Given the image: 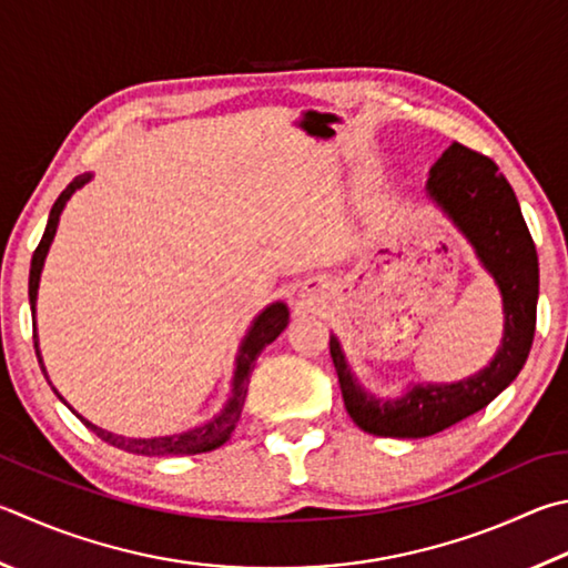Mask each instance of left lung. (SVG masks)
Wrapping results in <instances>:
<instances>
[{"label": "left lung", "mask_w": 568, "mask_h": 568, "mask_svg": "<svg viewBox=\"0 0 568 568\" xmlns=\"http://www.w3.org/2000/svg\"><path fill=\"white\" fill-rule=\"evenodd\" d=\"M425 191L497 283L504 335L497 355L479 373L457 383H412L399 397H377L359 385L337 335H329V355L347 415L375 437H429L484 409L514 383L534 339L539 261L517 195L497 163L462 143H452L429 169Z\"/></svg>", "instance_id": "1"}]
</instances>
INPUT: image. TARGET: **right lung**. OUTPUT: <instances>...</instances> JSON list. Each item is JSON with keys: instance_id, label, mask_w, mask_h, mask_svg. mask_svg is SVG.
Returning a JSON list of instances; mask_svg holds the SVG:
<instances>
[{"instance_id": "add662e5", "label": "right lung", "mask_w": 568, "mask_h": 568, "mask_svg": "<svg viewBox=\"0 0 568 568\" xmlns=\"http://www.w3.org/2000/svg\"><path fill=\"white\" fill-rule=\"evenodd\" d=\"M94 179L91 173H81L74 181H71L61 195L57 199V203L51 205V213H49V221H47V231L41 235V241L37 245V251L32 255V267H29V305H32V320H34V327H37V295H39V281H41V271H44V261H47V253L51 248V241H54L57 229H59V219H61V211H64L67 201L74 195L79 189H84V185ZM287 320H291V313H287V305L283 301L271 303L255 315V320L248 327V333L241 339V347H239V355H235V369H233V379H231V395L225 399V405L221 407L219 415H213L211 419H205L203 425L199 427H191L185 432H176V435H163V437H123V435H113L109 429H101L97 427L94 422H89L87 417H81L74 407H69L64 397L59 395V389L49 383V375H47V367H44V359H41L39 353V337L34 333V349H37V357H39V365H41V373H44L47 383L54 389V395L64 402V405L74 412V415L84 422V425L94 432L97 437H101L104 442H109L111 447H119L123 452H131V455H146V457H176V455H201V452H211V449H219L221 445L231 439L235 425H239L241 419V412L245 405V395H248V377L253 373V365L257 355L263 353V349L273 343V339L283 333L287 327Z\"/></svg>"}]
</instances>
